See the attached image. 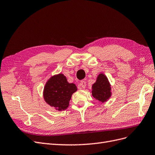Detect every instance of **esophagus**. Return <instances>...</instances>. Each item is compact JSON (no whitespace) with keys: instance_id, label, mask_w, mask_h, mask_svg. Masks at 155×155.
Returning a JSON list of instances; mask_svg holds the SVG:
<instances>
[{"instance_id":"obj_1","label":"esophagus","mask_w":155,"mask_h":155,"mask_svg":"<svg viewBox=\"0 0 155 155\" xmlns=\"http://www.w3.org/2000/svg\"><path fill=\"white\" fill-rule=\"evenodd\" d=\"M79 85H80V86H81L83 88H85L86 87V85H87L86 81H81L80 82V84H79Z\"/></svg>"}]
</instances>
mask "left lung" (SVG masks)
Segmentation results:
<instances>
[{
    "mask_svg": "<svg viewBox=\"0 0 155 155\" xmlns=\"http://www.w3.org/2000/svg\"><path fill=\"white\" fill-rule=\"evenodd\" d=\"M92 87V96L101 103L106 101L111 96L110 85L104 74H99L96 83L93 84Z\"/></svg>",
    "mask_w": 155,
    "mask_h": 155,
    "instance_id": "obj_1",
    "label": "left lung"
}]
</instances>
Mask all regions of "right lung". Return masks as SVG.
<instances>
[{
    "instance_id": "obj_1",
    "label": "right lung",
    "mask_w": 155,
    "mask_h": 155,
    "mask_svg": "<svg viewBox=\"0 0 155 155\" xmlns=\"http://www.w3.org/2000/svg\"><path fill=\"white\" fill-rule=\"evenodd\" d=\"M77 91L74 83H69L63 74L51 77L45 85L43 96L45 101L56 110L67 109L72 94Z\"/></svg>"
}]
</instances>
